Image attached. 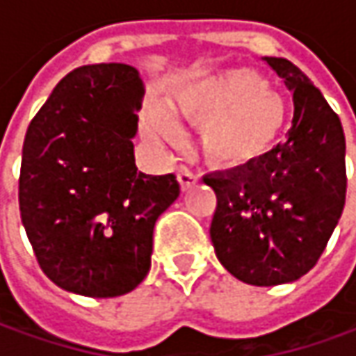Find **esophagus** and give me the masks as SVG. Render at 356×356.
<instances>
[{
  "instance_id": "esophagus-1",
  "label": "esophagus",
  "mask_w": 356,
  "mask_h": 356,
  "mask_svg": "<svg viewBox=\"0 0 356 356\" xmlns=\"http://www.w3.org/2000/svg\"><path fill=\"white\" fill-rule=\"evenodd\" d=\"M177 181H179V185H181V189L187 191L191 189L197 181H199V175H197L195 171H191L189 167L181 165L177 169Z\"/></svg>"
}]
</instances>
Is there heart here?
<instances>
[{
    "label": "heart",
    "mask_w": 356,
    "mask_h": 356,
    "mask_svg": "<svg viewBox=\"0 0 356 356\" xmlns=\"http://www.w3.org/2000/svg\"><path fill=\"white\" fill-rule=\"evenodd\" d=\"M175 110L193 124H204V149L227 165H242L268 152L286 120V110L266 80L246 68L181 84ZM149 129L177 140L179 126L165 110L149 118Z\"/></svg>",
    "instance_id": "obj_1"
}]
</instances>
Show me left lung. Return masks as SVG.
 Returning <instances> with one entry per match:
<instances>
[{
	"instance_id": "obj_1",
	"label": "left lung",
	"mask_w": 356,
	"mask_h": 356,
	"mask_svg": "<svg viewBox=\"0 0 356 356\" xmlns=\"http://www.w3.org/2000/svg\"><path fill=\"white\" fill-rule=\"evenodd\" d=\"M293 92L284 143L246 165L202 179L216 195L211 240L218 262L250 286H277L307 274L337 227L345 195L341 120L288 58L264 56Z\"/></svg>"
}]
</instances>
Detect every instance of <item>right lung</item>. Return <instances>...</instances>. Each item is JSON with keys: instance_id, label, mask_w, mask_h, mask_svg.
Segmentation results:
<instances>
[{"instance_id": "right-lung-1", "label": "right lung", "mask_w": 356, "mask_h": 356, "mask_svg": "<svg viewBox=\"0 0 356 356\" xmlns=\"http://www.w3.org/2000/svg\"><path fill=\"white\" fill-rule=\"evenodd\" d=\"M141 98L134 67H80L25 134L21 222L44 276L72 293L116 298L136 288L152 266L155 220L179 197L173 173L136 167Z\"/></svg>"}]
</instances>
